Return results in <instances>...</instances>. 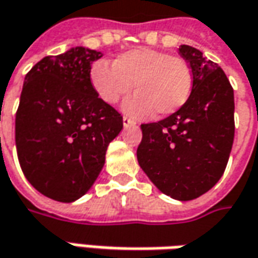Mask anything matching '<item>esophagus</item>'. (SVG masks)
I'll return each mask as SVG.
<instances>
[{"label":"esophagus","instance_id":"34e87169","mask_svg":"<svg viewBox=\"0 0 258 258\" xmlns=\"http://www.w3.org/2000/svg\"><path fill=\"white\" fill-rule=\"evenodd\" d=\"M122 124H124V127H131V125H136V122L128 118V117H122Z\"/></svg>","mask_w":258,"mask_h":258}]
</instances>
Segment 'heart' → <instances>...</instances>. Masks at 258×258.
Returning a JSON list of instances; mask_svg holds the SVG:
<instances>
[{
	"label": "heart",
	"mask_w": 258,
	"mask_h": 258,
	"mask_svg": "<svg viewBox=\"0 0 258 258\" xmlns=\"http://www.w3.org/2000/svg\"><path fill=\"white\" fill-rule=\"evenodd\" d=\"M90 80L97 95L107 104H115L134 85L137 93L128 97L122 110L134 118H147L157 112L167 117L190 100L192 73L180 57L151 48H136L105 61L94 62Z\"/></svg>",
	"instance_id": "1"
}]
</instances>
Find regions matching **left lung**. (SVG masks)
Segmentation results:
<instances>
[{
	"mask_svg": "<svg viewBox=\"0 0 258 258\" xmlns=\"http://www.w3.org/2000/svg\"><path fill=\"white\" fill-rule=\"evenodd\" d=\"M178 51L192 73L190 100L164 120L141 124L137 160L161 192L188 201L213 188L226 170L234 141V91L200 49Z\"/></svg>",
	"mask_w": 258,
	"mask_h": 258,
	"instance_id": "obj_1",
	"label": "left lung"
}]
</instances>
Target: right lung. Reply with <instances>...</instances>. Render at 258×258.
I'll use <instances>...</instances> for the list:
<instances>
[{"label": "right lung", "instance_id": "add662e5", "mask_svg": "<svg viewBox=\"0 0 258 258\" xmlns=\"http://www.w3.org/2000/svg\"><path fill=\"white\" fill-rule=\"evenodd\" d=\"M102 54L74 47L38 61L25 76L15 115V144L35 190L71 203L91 188L122 117L97 95L90 80Z\"/></svg>", "mask_w": 258, "mask_h": 258}]
</instances>
